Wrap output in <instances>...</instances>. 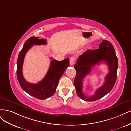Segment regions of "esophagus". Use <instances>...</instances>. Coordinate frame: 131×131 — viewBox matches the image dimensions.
I'll return each instance as SVG.
<instances>
[{"label":"esophagus","mask_w":131,"mask_h":131,"mask_svg":"<svg viewBox=\"0 0 131 131\" xmlns=\"http://www.w3.org/2000/svg\"><path fill=\"white\" fill-rule=\"evenodd\" d=\"M75 61V58L74 57H71L70 59V64L71 66H73Z\"/></svg>","instance_id":"obj_1"}]
</instances>
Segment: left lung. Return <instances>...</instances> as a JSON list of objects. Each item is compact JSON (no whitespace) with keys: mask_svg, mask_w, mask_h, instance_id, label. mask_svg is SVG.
<instances>
[{"mask_svg":"<svg viewBox=\"0 0 131 131\" xmlns=\"http://www.w3.org/2000/svg\"><path fill=\"white\" fill-rule=\"evenodd\" d=\"M102 61L106 63L109 69V73L105 78V83L91 96L84 95L82 91L83 78L90 73L92 67ZM117 67L118 61L115 49L109 41L103 40L99 49L86 50L78 57L77 63L74 65V68L76 70L74 85L78 96L85 101H94L106 95L115 85Z\"/></svg>","mask_w":131,"mask_h":131,"instance_id":"obj_1","label":"left lung"}]
</instances>
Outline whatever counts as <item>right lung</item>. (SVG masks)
Listing matches in <instances>:
<instances>
[{"instance_id": "add662e5", "label": "right lung", "mask_w": 131, "mask_h": 131, "mask_svg": "<svg viewBox=\"0 0 131 131\" xmlns=\"http://www.w3.org/2000/svg\"><path fill=\"white\" fill-rule=\"evenodd\" d=\"M45 39L32 36L24 43L20 50L17 61V76L22 89L30 95L39 100H45L53 96L56 91L59 81L70 65L69 58L62 61L52 60L48 72L45 78L37 84L28 82L23 77L22 67L25 55L32 45H46Z\"/></svg>"}]
</instances>
